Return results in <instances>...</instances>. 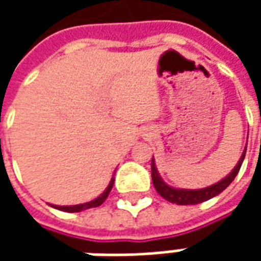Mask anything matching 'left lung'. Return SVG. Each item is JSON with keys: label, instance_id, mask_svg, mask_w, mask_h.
<instances>
[{"label": "left lung", "instance_id": "left-lung-1", "mask_svg": "<svg viewBox=\"0 0 261 261\" xmlns=\"http://www.w3.org/2000/svg\"><path fill=\"white\" fill-rule=\"evenodd\" d=\"M245 155H246V147H245L243 152H242L241 159L238 161V164H236V166L232 169L229 175L225 176L222 180H219L218 183H215L213 186L204 187V189H196V190H190V189H175V187L166 185L162 180L161 175H159L152 156V162H151L152 183L155 189H156V192L169 202H173V204H177V205H194V204H200V202L207 201L210 198L218 196L219 193H222L226 187L229 186L232 180L238 175L239 169H241L242 164H243V159H245Z\"/></svg>", "mask_w": 261, "mask_h": 261}]
</instances>
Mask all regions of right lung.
Masks as SVG:
<instances>
[{
	"mask_svg": "<svg viewBox=\"0 0 261 261\" xmlns=\"http://www.w3.org/2000/svg\"><path fill=\"white\" fill-rule=\"evenodd\" d=\"M114 185V177H112V180L109 183V186L106 187V190L100 194L99 197H96L95 200H92V201L84 202V204H76V205H53V204H50L53 208H57V210H61V211H65V213H80V211H84V210H88V208H95L99 207L100 204H103V201L108 198L109 193L112 190V187Z\"/></svg>",
	"mask_w": 261,
	"mask_h": 261,
	"instance_id": "add662e5",
	"label": "right lung"
}]
</instances>
